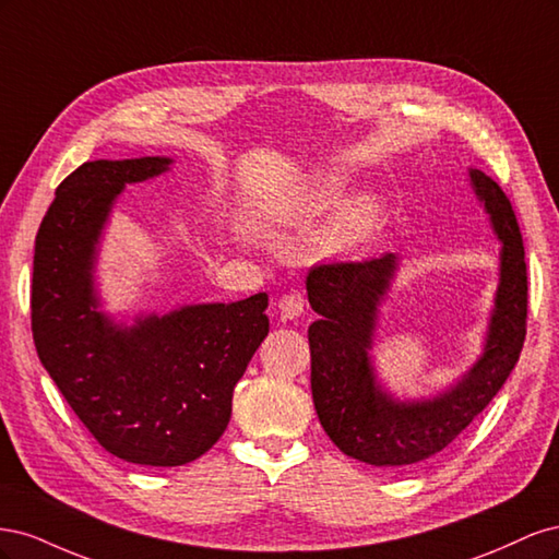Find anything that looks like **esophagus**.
I'll return each instance as SVG.
<instances>
[{
	"label": "esophagus",
	"instance_id": "obj_1",
	"mask_svg": "<svg viewBox=\"0 0 559 559\" xmlns=\"http://www.w3.org/2000/svg\"><path fill=\"white\" fill-rule=\"evenodd\" d=\"M277 308L284 319H298L302 314V310H306V300H302L300 294L292 292V294H284L277 300Z\"/></svg>",
	"mask_w": 559,
	"mask_h": 559
}]
</instances>
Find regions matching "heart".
Here are the masks:
<instances>
[{
	"label": "heart",
	"mask_w": 559,
	"mask_h": 559,
	"mask_svg": "<svg viewBox=\"0 0 559 559\" xmlns=\"http://www.w3.org/2000/svg\"><path fill=\"white\" fill-rule=\"evenodd\" d=\"M337 200H341V189H337L335 183H326L310 195L308 210L310 212L329 210ZM380 222H382V210L378 202L359 198L349 202V205L333 218L321 240H324V247L331 251H354L373 238L376 230L380 228Z\"/></svg>",
	"instance_id": "heart-1"
}]
</instances>
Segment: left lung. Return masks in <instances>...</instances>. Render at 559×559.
Returning <instances> with one entry per match:
<instances>
[{
	"label": "left lung",
	"mask_w": 559,
	"mask_h": 559,
	"mask_svg": "<svg viewBox=\"0 0 559 559\" xmlns=\"http://www.w3.org/2000/svg\"><path fill=\"white\" fill-rule=\"evenodd\" d=\"M501 240L499 289L483 357L448 392L427 401H394L376 380L373 347L378 306L399 265L380 259L314 265L308 300L319 314L308 329L312 401L331 441L354 460L403 468L425 462L460 436L497 396L515 368L527 333V263L511 200L495 179L471 170Z\"/></svg>",
	"instance_id": "left-lung-1"
}]
</instances>
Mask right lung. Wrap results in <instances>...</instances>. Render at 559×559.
I'll return each instance as SVG.
<instances>
[{
    "label": "right lung",
    "instance_id": "add662e5",
    "mask_svg": "<svg viewBox=\"0 0 559 559\" xmlns=\"http://www.w3.org/2000/svg\"><path fill=\"white\" fill-rule=\"evenodd\" d=\"M170 158L93 160L56 191L35 242L32 337L95 441L142 466H181L228 427L233 389L267 335V296L183 306L134 326L99 312L97 238L126 183L165 173Z\"/></svg>",
    "mask_w": 559,
    "mask_h": 559
}]
</instances>
